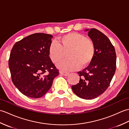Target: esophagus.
<instances>
[{"label": "esophagus", "instance_id": "34e87169", "mask_svg": "<svg viewBox=\"0 0 129 129\" xmlns=\"http://www.w3.org/2000/svg\"><path fill=\"white\" fill-rule=\"evenodd\" d=\"M59 73L62 74V75H63L64 76H67L68 74L70 73L67 72H66V71H59Z\"/></svg>", "mask_w": 129, "mask_h": 129}]
</instances>
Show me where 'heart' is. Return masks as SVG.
I'll list each match as a JSON object with an SVG mask.
<instances>
[{
    "instance_id": "b5f03b06",
    "label": "heart",
    "mask_w": 129,
    "mask_h": 129,
    "mask_svg": "<svg viewBox=\"0 0 129 129\" xmlns=\"http://www.w3.org/2000/svg\"><path fill=\"white\" fill-rule=\"evenodd\" d=\"M68 52V58L58 67L65 71L84 68L92 61L95 46L90 39L78 33H70L60 37L58 43L52 42L48 48V55L55 64L61 62Z\"/></svg>"
}]
</instances>
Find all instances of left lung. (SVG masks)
<instances>
[{"label": "left lung", "instance_id": "left-lung-1", "mask_svg": "<svg viewBox=\"0 0 129 129\" xmlns=\"http://www.w3.org/2000/svg\"><path fill=\"white\" fill-rule=\"evenodd\" d=\"M95 46V53L89 65L78 72V83L72 86L74 94L84 99H93L107 89L116 70L115 48L107 36L96 28L88 32Z\"/></svg>", "mask_w": 129, "mask_h": 129}]
</instances>
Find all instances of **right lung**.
Segmentation results:
<instances>
[{"label":"right lung","instance_id":"1","mask_svg":"<svg viewBox=\"0 0 129 129\" xmlns=\"http://www.w3.org/2000/svg\"><path fill=\"white\" fill-rule=\"evenodd\" d=\"M52 36L35 33L16 42L11 49L9 67L13 84L24 95L39 98L59 74L48 55Z\"/></svg>","mask_w":129,"mask_h":129}]
</instances>
